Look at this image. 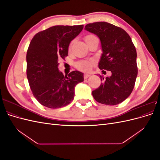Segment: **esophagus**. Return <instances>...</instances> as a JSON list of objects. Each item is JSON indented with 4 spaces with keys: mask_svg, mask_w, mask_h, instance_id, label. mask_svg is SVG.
<instances>
[{
    "mask_svg": "<svg viewBox=\"0 0 160 160\" xmlns=\"http://www.w3.org/2000/svg\"><path fill=\"white\" fill-rule=\"evenodd\" d=\"M90 77V75H89V74H85V75H84V79H88V77Z\"/></svg>",
    "mask_w": 160,
    "mask_h": 160,
    "instance_id": "esophagus-1",
    "label": "esophagus"
}]
</instances>
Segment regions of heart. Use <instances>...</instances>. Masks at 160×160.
<instances>
[{"label": "heart", "mask_w": 160, "mask_h": 160, "mask_svg": "<svg viewBox=\"0 0 160 160\" xmlns=\"http://www.w3.org/2000/svg\"><path fill=\"white\" fill-rule=\"evenodd\" d=\"M93 37H95L93 35H87L85 37V42L88 41L89 38H92ZM71 49V45L69 47V50ZM94 63V61L93 60H89V61H80L79 62H77V68L81 70V71H89L91 68L92 65H93Z\"/></svg>", "instance_id": "obj_1"}]
</instances>
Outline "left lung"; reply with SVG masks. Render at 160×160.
<instances>
[{"mask_svg":"<svg viewBox=\"0 0 160 160\" xmlns=\"http://www.w3.org/2000/svg\"><path fill=\"white\" fill-rule=\"evenodd\" d=\"M85 29L100 39L102 55L99 68L111 72L105 79L100 75L103 82L92 95L105 105L123 102L132 93L138 75L137 52L132 38L123 28L106 22L88 24Z\"/></svg>","mask_w":160,"mask_h":160,"instance_id":"obj_1","label":"left lung"}]
</instances>
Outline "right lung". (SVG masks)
<instances>
[{
  "mask_svg": "<svg viewBox=\"0 0 160 160\" xmlns=\"http://www.w3.org/2000/svg\"><path fill=\"white\" fill-rule=\"evenodd\" d=\"M83 25H57L37 33L27 52V76L34 97L51 109L64 107L74 99L75 86L84 80L79 71L65 76L58 61L68 55L71 41Z\"/></svg>",
  "mask_w": 160,
  "mask_h": 160,
  "instance_id": "right-lung-1",
  "label": "right lung"
}]
</instances>
